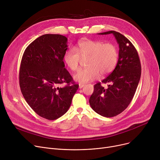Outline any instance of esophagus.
<instances>
[{
  "mask_svg": "<svg viewBox=\"0 0 160 160\" xmlns=\"http://www.w3.org/2000/svg\"><path fill=\"white\" fill-rule=\"evenodd\" d=\"M85 86V84H83V83H79V88L82 89V88H83Z\"/></svg>",
  "mask_w": 160,
  "mask_h": 160,
  "instance_id": "34e87169",
  "label": "esophagus"
}]
</instances>
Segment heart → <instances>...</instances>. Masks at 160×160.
<instances>
[{
  "instance_id": "heart-1",
  "label": "heart",
  "mask_w": 160,
  "mask_h": 160,
  "mask_svg": "<svg viewBox=\"0 0 160 160\" xmlns=\"http://www.w3.org/2000/svg\"><path fill=\"white\" fill-rule=\"evenodd\" d=\"M82 58H88V67L79 70L74 75V78L84 83L98 78L100 73L106 75L112 72L118 62L119 50L112 43L83 39L74 48L67 50L63 55L65 63L72 71L78 69Z\"/></svg>"
}]
</instances>
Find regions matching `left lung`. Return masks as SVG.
Segmentation results:
<instances>
[{"instance_id": "8db88e82", "label": "left lung", "mask_w": 160, "mask_h": 160, "mask_svg": "<svg viewBox=\"0 0 160 160\" xmlns=\"http://www.w3.org/2000/svg\"><path fill=\"white\" fill-rule=\"evenodd\" d=\"M113 33L119 46V59L115 69L94 86L89 104L99 115L112 117L122 113L135 95L141 78V67L137 50L131 42L119 32L109 31L98 34ZM108 82L107 88L102 83Z\"/></svg>"}]
</instances>
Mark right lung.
<instances>
[{"instance_id":"add662e5","label":"right lung","mask_w":160,"mask_h":160,"mask_svg":"<svg viewBox=\"0 0 160 160\" xmlns=\"http://www.w3.org/2000/svg\"><path fill=\"white\" fill-rule=\"evenodd\" d=\"M67 42L60 34L43 35L32 42L22 57L21 93L32 110L48 120L57 119L68 111L79 86L65 68ZM64 82V87H58Z\"/></svg>"}]
</instances>
